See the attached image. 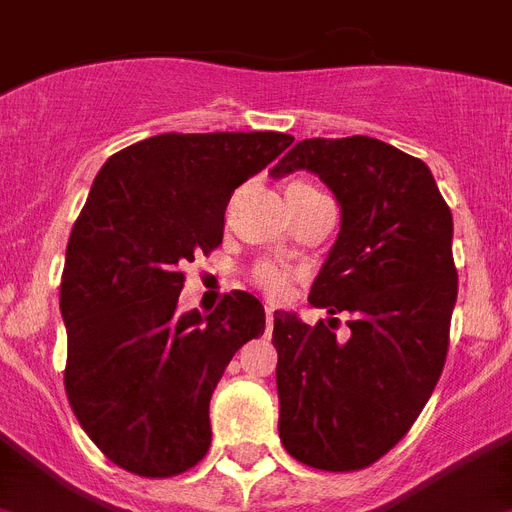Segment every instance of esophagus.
Segmentation results:
<instances>
[{
	"instance_id": "esophagus-1",
	"label": "esophagus",
	"mask_w": 512,
	"mask_h": 512,
	"mask_svg": "<svg viewBox=\"0 0 512 512\" xmlns=\"http://www.w3.org/2000/svg\"><path fill=\"white\" fill-rule=\"evenodd\" d=\"M273 315H276L273 305H265V323H268V328H273Z\"/></svg>"
}]
</instances>
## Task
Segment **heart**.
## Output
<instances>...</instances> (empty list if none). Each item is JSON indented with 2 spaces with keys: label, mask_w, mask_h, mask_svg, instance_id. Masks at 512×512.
<instances>
[{
  "label": "heart",
  "mask_w": 512,
  "mask_h": 512,
  "mask_svg": "<svg viewBox=\"0 0 512 512\" xmlns=\"http://www.w3.org/2000/svg\"><path fill=\"white\" fill-rule=\"evenodd\" d=\"M252 284L260 289V292L268 294L270 299H284L292 292V273L284 268V265L270 263L263 260L252 268Z\"/></svg>",
  "instance_id": "b5f03b06"
}]
</instances>
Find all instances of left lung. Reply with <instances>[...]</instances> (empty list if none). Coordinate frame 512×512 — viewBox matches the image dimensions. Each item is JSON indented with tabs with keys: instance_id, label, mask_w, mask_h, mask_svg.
<instances>
[{
	"instance_id": "obj_1",
	"label": "left lung",
	"mask_w": 512,
	"mask_h": 512,
	"mask_svg": "<svg viewBox=\"0 0 512 512\" xmlns=\"http://www.w3.org/2000/svg\"><path fill=\"white\" fill-rule=\"evenodd\" d=\"M292 170L318 173L342 205L307 299L347 310L352 336L273 315L278 434L310 468L360 471L410 431L442 376L458 299L452 213L426 162L371 136L297 141L270 176Z\"/></svg>"
}]
</instances>
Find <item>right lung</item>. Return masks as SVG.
I'll list each match as a JSON object with an SVG mask.
<instances>
[{
  "instance_id": "1",
  "label": "right lung",
  "mask_w": 512,
  "mask_h": 512,
  "mask_svg": "<svg viewBox=\"0 0 512 512\" xmlns=\"http://www.w3.org/2000/svg\"><path fill=\"white\" fill-rule=\"evenodd\" d=\"M294 136L160 134L102 165L70 231L60 284L65 392L81 429L123 471L168 479L210 450V397L265 331L252 294L176 315L184 265L223 242L236 186Z\"/></svg>"
}]
</instances>
